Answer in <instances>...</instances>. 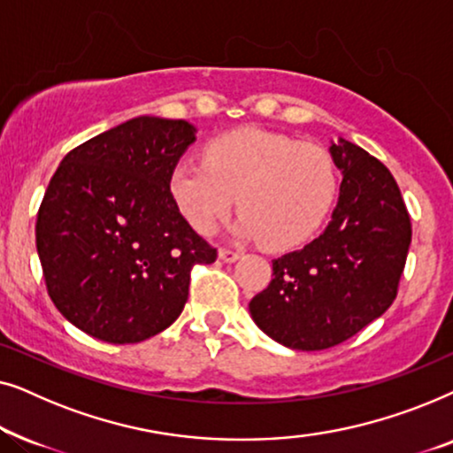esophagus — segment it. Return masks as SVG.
<instances>
[{
    "label": "esophagus",
    "mask_w": 453,
    "mask_h": 453,
    "mask_svg": "<svg viewBox=\"0 0 453 453\" xmlns=\"http://www.w3.org/2000/svg\"><path fill=\"white\" fill-rule=\"evenodd\" d=\"M219 257L222 259V262L233 264V262H237V259L241 257V253H239V251H233V250H226V247H220V250H219Z\"/></svg>",
    "instance_id": "34e87169"
}]
</instances>
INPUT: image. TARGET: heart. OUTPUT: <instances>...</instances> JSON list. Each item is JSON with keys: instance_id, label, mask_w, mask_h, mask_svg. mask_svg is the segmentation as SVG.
I'll return each mask as SVG.
<instances>
[{"instance_id": "1", "label": "heart", "mask_w": 453, "mask_h": 453, "mask_svg": "<svg viewBox=\"0 0 453 453\" xmlns=\"http://www.w3.org/2000/svg\"><path fill=\"white\" fill-rule=\"evenodd\" d=\"M169 188L179 212L200 234L212 233L239 196L241 237L288 250L305 241L330 210L336 165L319 146L241 127L210 142L206 160H179Z\"/></svg>"}]
</instances>
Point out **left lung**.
I'll list each match as a JSON object with an SVG mask.
<instances>
[{
    "label": "left lung",
    "mask_w": 453,
    "mask_h": 453,
    "mask_svg": "<svg viewBox=\"0 0 453 453\" xmlns=\"http://www.w3.org/2000/svg\"><path fill=\"white\" fill-rule=\"evenodd\" d=\"M330 152L342 171L330 225L303 250L272 259L274 278L250 303L259 330L295 350L332 349L386 313L412 239L388 166L342 138Z\"/></svg>",
    "instance_id": "left-lung-1"
}]
</instances>
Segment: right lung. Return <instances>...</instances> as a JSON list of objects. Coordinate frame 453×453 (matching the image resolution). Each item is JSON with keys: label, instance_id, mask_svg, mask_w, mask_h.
<instances>
[{"label": "right lung", "instance_id": "1", "mask_svg": "<svg viewBox=\"0 0 453 453\" xmlns=\"http://www.w3.org/2000/svg\"><path fill=\"white\" fill-rule=\"evenodd\" d=\"M196 140L183 119L135 117L61 160L36 214V251L59 313L92 338L134 344L183 311L191 268L216 250L179 212L171 173Z\"/></svg>", "mask_w": 453, "mask_h": 453}]
</instances>
